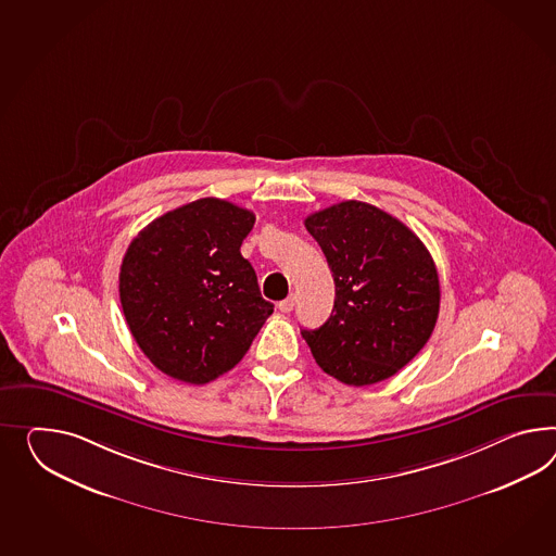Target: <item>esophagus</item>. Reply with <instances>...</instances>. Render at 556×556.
Returning a JSON list of instances; mask_svg holds the SVG:
<instances>
[{
  "instance_id": "esophagus-1",
  "label": "esophagus",
  "mask_w": 556,
  "mask_h": 556,
  "mask_svg": "<svg viewBox=\"0 0 556 556\" xmlns=\"http://www.w3.org/2000/svg\"><path fill=\"white\" fill-rule=\"evenodd\" d=\"M278 308H280V313H292L294 311V299L288 296L282 302H278Z\"/></svg>"
}]
</instances>
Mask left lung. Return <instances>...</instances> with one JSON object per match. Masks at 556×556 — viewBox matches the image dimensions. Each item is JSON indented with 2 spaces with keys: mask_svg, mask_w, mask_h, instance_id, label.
<instances>
[{
  "mask_svg": "<svg viewBox=\"0 0 556 556\" xmlns=\"http://www.w3.org/2000/svg\"><path fill=\"white\" fill-rule=\"evenodd\" d=\"M304 226L327 256L337 294L323 327L302 328L318 367L353 387L393 377L438 323L440 278L428 248L365 201L330 205Z\"/></svg>",
  "mask_w": 556,
  "mask_h": 556,
  "instance_id": "obj_1",
  "label": "left lung"
}]
</instances>
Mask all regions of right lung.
I'll return each instance as SVG.
<instances>
[{
    "label": "right lung",
    "mask_w": 556,
    "mask_h": 556,
    "mask_svg": "<svg viewBox=\"0 0 556 556\" xmlns=\"http://www.w3.org/2000/svg\"><path fill=\"white\" fill-rule=\"evenodd\" d=\"M256 215L203 198L153 219L128 245L118 294L130 334L177 381L203 384L233 369L274 304L240 245Z\"/></svg>",
    "instance_id": "1"
}]
</instances>
